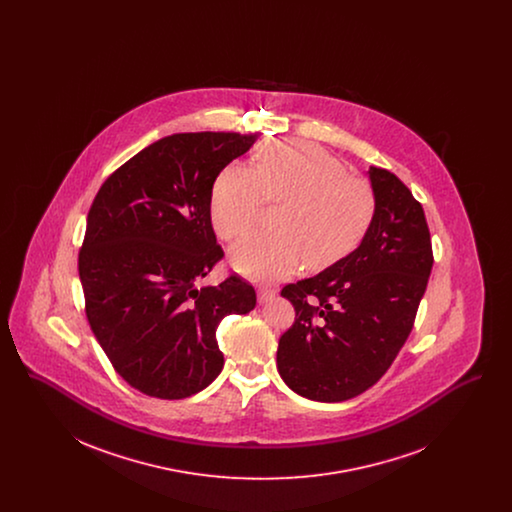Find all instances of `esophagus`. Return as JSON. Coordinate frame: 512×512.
<instances>
[{"instance_id":"1","label":"esophagus","mask_w":512,"mask_h":512,"mask_svg":"<svg viewBox=\"0 0 512 512\" xmlns=\"http://www.w3.org/2000/svg\"><path fill=\"white\" fill-rule=\"evenodd\" d=\"M259 303H268L274 295H276V290H272V288H259Z\"/></svg>"}]
</instances>
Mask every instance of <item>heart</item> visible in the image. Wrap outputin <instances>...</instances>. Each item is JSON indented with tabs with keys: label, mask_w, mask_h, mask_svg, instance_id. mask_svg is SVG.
Returning a JSON list of instances; mask_svg holds the SVG:
<instances>
[{
	"label": "heart",
	"mask_w": 512,
	"mask_h": 512,
	"mask_svg": "<svg viewBox=\"0 0 512 512\" xmlns=\"http://www.w3.org/2000/svg\"><path fill=\"white\" fill-rule=\"evenodd\" d=\"M265 201L284 205L272 232H253L230 251V263L251 280H280L303 263L324 270L363 242L376 211L370 184L347 176L336 157L311 142H276L259 153V167L232 163L211 194L220 238L245 234Z\"/></svg>",
	"instance_id": "heart-1"
}]
</instances>
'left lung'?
I'll use <instances>...</instances> for the list:
<instances>
[{
	"label": "left lung",
	"instance_id": "left-lung-1",
	"mask_svg": "<svg viewBox=\"0 0 512 512\" xmlns=\"http://www.w3.org/2000/svg\"><path fill=\"white\" fill-rule=\"evenodd\" d=\"M374 219L359 247L313 278L288 284L295 322L276 363L290 390L338 403L374 386L413 330L434 265L422 205L386 169H368Z\"/></svg>",
	"mask_w": 512,
	"mask_h": 512
}]
</instances>
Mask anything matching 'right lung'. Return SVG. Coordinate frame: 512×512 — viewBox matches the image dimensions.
Segmentation results:
<instances>
[{
    "label": "right lung",
    "instance_id": "add662e5",
    "mask_svg": "<svg viewBox=\"0 0 512 512\" xmlns=\"http://www.w3.org/2000/svg\"><path fill=\"white\" fill-rule=\"evenodd\" d=\"M257 138H161L113 172L92 203L78 255L86 317L115 370L146 395L184 399L205 390L224 365L220 320L255 309V290L240 276L197 282L222 259L213 184Z\"/></svg>",
    "mask_w": 512,
    "mask_h": 512
}]
</instances>
